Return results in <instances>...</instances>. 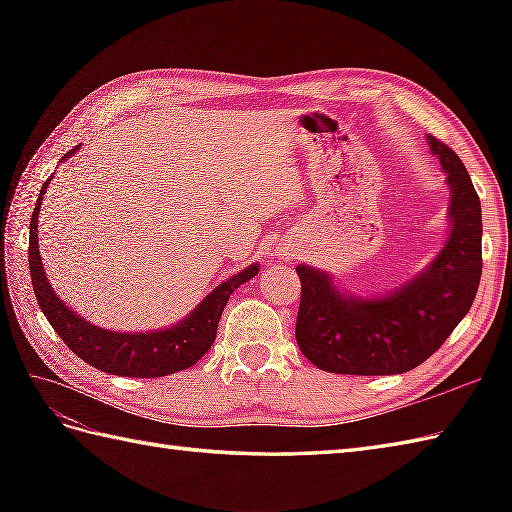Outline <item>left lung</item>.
Instances as JSON below:
<instances>
[{"label":"left lung","mask_w":512,"mask_h":512,"mask_svg":"<svg viewBox=\"0 0 512 512\" xmlns=\"http://www.w3.org/2000/svg\"><path fill=\"white\" fill-rule=\"evenodd\" d=\"M447 173L449 235L420 273L378 297L339 290L325 270L297 266V345L323 372L405 374L447 341L471 310L482 277V206L453 149L427 136Z\"/></svg>","instance_id":"1"}]
</instances>
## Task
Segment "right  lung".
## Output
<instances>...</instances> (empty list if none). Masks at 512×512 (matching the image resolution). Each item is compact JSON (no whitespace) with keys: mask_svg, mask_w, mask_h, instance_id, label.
<instances>
[{"mask_svg":"<svg viewBox=\"0 0 512 512\" xmlns=\"http://www.w3.org/2000/svg\"><path fill=\"white\" fill-rule=\"evenodd\" d=\"M79 147L81 145L70 149L61 162L68 160ZM50 180L52 176L43 182L35 211L30 217L28 264L39 308L46 314L54 332L61 336L63 343L81 361L114 376L158 378L182 372V369H189L198 363L211 350L217 334V323H220L228 297L233 295L235 288L246 284L248 279H253L259 273V264H250L242 273L222 281L200 301L198 308H193L187 317L173 323L171 328H160L154 332H114L99 328V325L79 317V312H74L70 306H65L57 292L52 290L46 273H43L37 224L43 193H46Z\"/></svg>","mask_w":512,"mask_h":512,"instance_id":"right-lung-1","label":"right lung"}]
</instances>
